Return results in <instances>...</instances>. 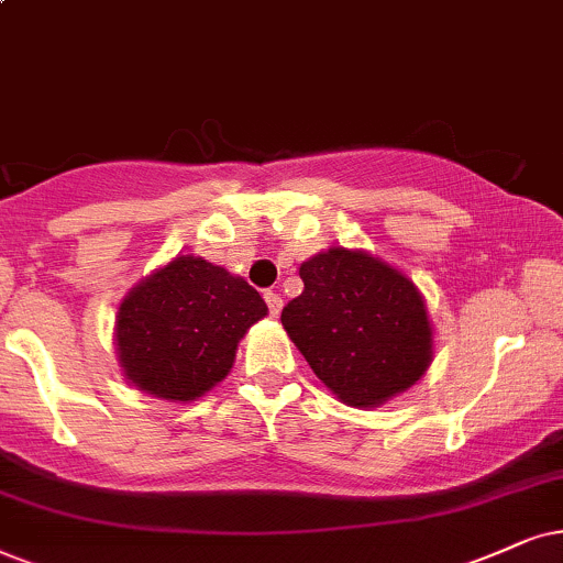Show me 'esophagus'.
Segmentation results:
<instances>
[{"instance_id":"34e87169","label":"esophagus","mask_w":563,"mask_h":563,"mask_svg":"<svg viewBox=\"0 0 563 563\" xmlns=\"http://www.w3.org/2000/svg\"><path fill=\"white\" fill-rule=\"evenodd\" d=\"M265 301H267L269 314H273V317L280 314V309H283V298H280V294H275V290H265Z\"/></svg>"}]
</instances>
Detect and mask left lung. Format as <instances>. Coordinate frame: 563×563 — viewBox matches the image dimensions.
I'll return each instance as SVG.
<instances>
[{"label":"left lung","mask_w":563,"mask_h":563,"mask_svg":"<svg viewBox=\"0 0 563 563\" xmlns=\"http://www.w3.org/2000/svg\"><path fill=\"white\" fill-rule=\"evenodd\" d=\"M301 296L280 322L338 400L379 408L412 387L433 358L423 296L368 252L332 246L298 267Z\"/></svg>","instance_id":"left-lung-1"}]
</instances>
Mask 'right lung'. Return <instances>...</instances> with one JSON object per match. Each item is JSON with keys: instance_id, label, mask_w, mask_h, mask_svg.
<instances>
[{"instance_id": "add662e5", "label": "right lung", "mask_w": 563, "mask_h": 563, "mask_svg": "<svg viewBox=\"0 0 563 563\" xmlns=\"http://www.w3.org/2000/svg\"><path fill=\"white\" fill-rule=\"evenodd\" d=\"M265 314L267 303L244 277L184 254L119 306V364L142 393L191 402L229 376L239 340Z\"/></svg>"}]
</instances>
